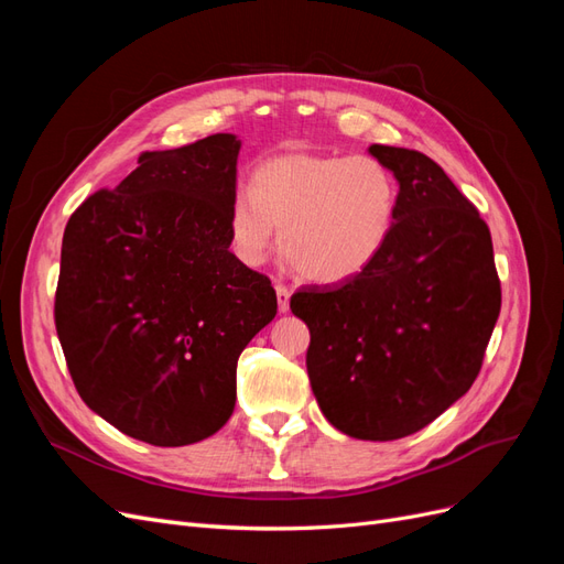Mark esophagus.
<instances>
[{
	"instance_id": "1",
	"label": "esophagus",
	"mask_w": 564,
	"mask_h": 564,
	"mask_svg": "<svg viewBox=\"0 0 564 564\" xmlns=\"http://www.w3.org/2000/svg\"><path fill=\"white\" fill-rule=\"evenodd\" d=\"M275 292H278V308H280V313H286L289 311V296H292V292H289V286L282 284V282H275Z\"/></svg>"
}]
</instances>
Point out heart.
Masks as SVG:
<instances>
[{
  "instance_id": "b5f03b06",
  "label": "heart",
  "mask_w": 564,
  "mask_h": 564,
  "mask_svg": "<svg viewBox=\"0 0 564 564\" xmlns=\"http://www.w3.org/2000/svg\"><path fill=\"white\" fill-rule=\"evenodd\" d=\"M400 183L371 155L286 152L253 172L232 195L228 228L237 259L259 265L280 247L303 278L322 284L365 272L395 230Z\"/></svg>"
}]
</instances>
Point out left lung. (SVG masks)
Segmentation results:
<instances>
[{"mask_svg":"<svg viewBox=\"0 0 564 564\" xmlns=\"http://www.w3.org/2000/svg\"><path fill=\"white\" fill-rule=\"evenodd\" d=\"M400 181L395 230L360 275L289 301L311 329V386L357 440L425 429L482 369L501 311L491 235L475 204L419 150L371 145Z\"/></svg>","mask_w":564,"mask_h":564,"instance_id":"8db88e82","label":"left lung"}]
</instances>
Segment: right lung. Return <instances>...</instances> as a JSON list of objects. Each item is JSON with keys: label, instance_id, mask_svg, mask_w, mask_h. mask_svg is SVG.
I'll return each instance as SVG.
<instances>
[{"label": "right lung", "instance_id": "right-lung-1", "mask_svg": "<svg viewBox=\"0 0 564 564\" xmlns=\"http://www.w3.org/2000/svg\"><path fill=\"white\" fill-rule=\"evenodd\" d=\"M240 141L141 152L63 235L54 319L79 398L117 431L183 447L226 425L237 360L278 313L270 280L230 247Z\"/></svg>", "mask_w": 564, "mask_h": 564}]
</instances>
